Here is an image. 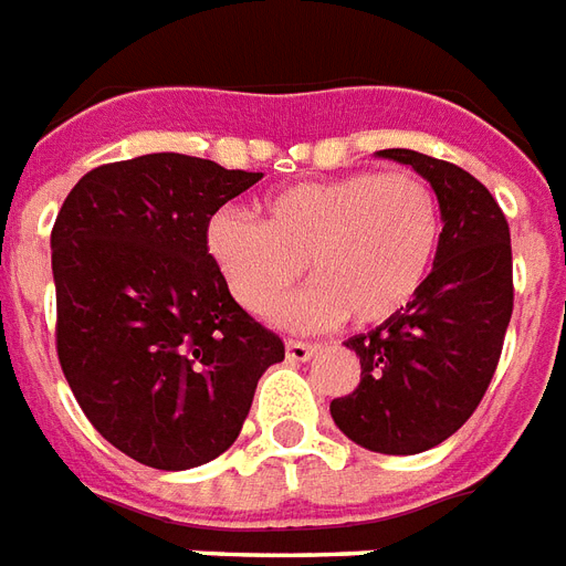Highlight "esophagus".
<instances>
[{
	"instance_id": "obj_1",
	"label": "esophagus",
	"mask_w": 566,
	"mask_h": 566,
	"mask_svg": "<svg viewBox=\"0 0 566 566\" xmlns=\"http://www.w3.org/2000/svg\"><path fill=\"white\" fill-rule=\"evenodd\" d=\"M287 359L291 363H305V359H312V354L317 350V345L312 342H300V338H287Z\"/></svg>"
}]
</instances>
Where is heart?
I'll list each match as a JSON object with an SVG mask.
<instances>
[{"instance_id": "heart-1", "label": "heart", "mask_w": 566, "mask_h": 566, "mask_svg": "<svg viewBox=\"0 0 566 566\" xmlns=\"http://www.w3.org/2000/svg\"><path fill=\"white\" fill-rule=\"evenodd\" d=\"M441 240V203L417 170L308 179L263 200L261 221L219 209L207 224L209 258L251 315H272L312 266L321 287L287 312L296 324H387L420 296Z\"/></svg>"}]
</instances>
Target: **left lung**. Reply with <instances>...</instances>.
Returning a JSON list of instances; mask_svg holds the SVG:
<instances>
[{
	"instance_id": "8db88e82",
	"label": "left lung",
	"mask_w": 566,
	"mask_h": 566,
	"mask_svg": "<svg viewBox=\"0 0 566 566\" xmlns=\"http://www.w3.org/2000/svg\"><path fill=\"white\" fill-rule=\"evenodd\" d=\"M378 155L432 182L443 240L420 296L347 342L363 371L329 413L359 447L413 455L459 432L492 384L513 315V249L497 200L468 170L413 149Z\"/></svg>"
}]
</instances>
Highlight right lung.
Listing matches in <instances>:
<instances>
[{"mask_svg": "<svg viewBox=\"0 0 566 566\" xmlns=\"http://www.w3.org/2000/svg\"><path fill=\"white\" fill-rule=\"evenodd\" d=\"M261 177L140 155L90 170L56 216L60 366L86 420L134 462L186 471L224 453L284 359L207 249L209 219Z\"/></svg>", "mask_w": 566, "mask_h": 566, "instance_id": "obj_1", "label": "right lung"}]
</instances>
